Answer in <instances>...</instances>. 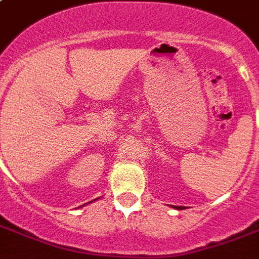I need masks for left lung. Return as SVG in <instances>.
<instances>
[{"mask_svg":"<svg viewBox=\"0 0 259 259\" xmlns=\"http://www.w3.org/2000/svg\"><path fill=\"white\" fill-rule=\"evenodd\" d=\"M173 208H176V209H183V207H179V205H173Z\"/></svg>","mask_w":259,"mask_h":259,"instance_id":"1","label":"left lung"}]
</instances>
